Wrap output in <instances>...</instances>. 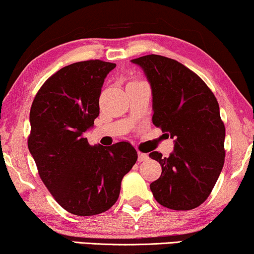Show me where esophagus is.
<instances>
[{
  "label": "esophagus",
  "mask_w": 254,
  "mask_h": 254,
  "mask_svg": "<svg viewBox=\"0 0 254 254\" xmlns=\"http://www.w3.org/2000/svg\"><path fill=\"white\" fill-rule=\"evenodd\" d=\"M147 159H149V156H147L146 153L138 152V162H144V160H147Z\"/></svg>",
  "instance_id": "1"
}]
</instances>
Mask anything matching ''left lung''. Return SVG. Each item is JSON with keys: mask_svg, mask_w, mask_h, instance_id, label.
<instances>
[{"mask_svg": "<svg viewBox=\"0 0 254 254\" xmlns=\"http://www.w3.org/2000/svg\"><path fill=\"white\" fill-rule=\"evenodd\" d=\"M152 89V123L175 138L169 157L152 151L162 166L150 184L155 199L177 211L198 207L213 190L225 162V125L216 96L203 79L178 61L159 55L132 60Z\"/></svg>", "mask_w": 254, "mask_h": 254, "instance_id": "obj_1", "label": "left lung"}]
</instances>
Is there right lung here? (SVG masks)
<instances>
[{
    "instance_id": "add662e5",
    "label": "right lung",
    "mask_w": 254,
    "mask_h": 254,
    "mask_svg": "<svg viewBox=\"0 0 254 254\" xmlns=\"http://www.w3.org/2000/svg\"><path fill=\"white\" fill-rule=\"evenodd\" d=\"M115 66L101 60L64 66L31 104L28 147L38 175L57 203L76 216L109 210L138 158L129 142L92 146L84 136L98 117L104 78Z\"/></svg>"
}]
</instances>
